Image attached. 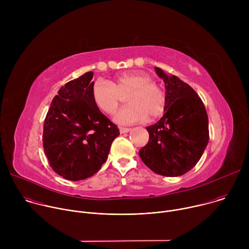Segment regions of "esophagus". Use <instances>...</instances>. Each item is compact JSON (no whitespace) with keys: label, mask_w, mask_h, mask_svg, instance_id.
<instances>
[{"label":"esophagus","mask_w":249,"mask_h":249,"mask_svg":"<svg viewBox=\"0 0 249 249\" xmlns=\"http://www.w3.org/2000/svg\"><path fill=\"white\" fill-rule=\"evenodd\" d=\"M119 130H120V133L121 134H124V133H128L131 129L130 128H124V127H120L119 128Z\"/></svg>","instance_id":"34e87169"}]
</instances>
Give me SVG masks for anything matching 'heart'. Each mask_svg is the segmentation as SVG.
I'll use <instances>...</instances> for the list:
<instances>
[{
  "mask_svg": "<svg viewBox=\"0 0 249 249\" xmlns=\"http://www.w3.org/2000/svg\"><path fill=\"white\" fill-rule=\"evenodd\" d=\"M128 94L126 107L114 116L115 122L130 125L160 117L165 110L166 95L163 89L144 73H124L110 83L97 81L91 88V97L97 107L107 114H113L123 96Z\"/></svg>",
  "mask_w": 249,
  "mask_h": 249,
  "instance_id": "obj_1",
  "label": "heart"
}]
</instances>
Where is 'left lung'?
<instances>
[{"instance_id": "8db88e82", "label": "left lung", "mask_w": 249, "mask_h": 249, "mask_svg": "<svg viewBox=\"0 0 249 249\" xmlns=\"http://www.w3.org/2000/svg\"><path fill=\"white\" fill-rule=\"evenodd\" d=\"M155 70L164 82L166 106L159 122L147 127L150 139L139 156L160 175L180 176L196 165L208 145V115L203 101L188 84L166 75L160 68Z\"/></svg>"}]
</instances>
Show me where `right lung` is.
<instances>
[{"mask_svg":"<svg viewBox=\"0 0 249 249\" xmlns=\"http://www.w3.org/2000/svg\"><path fill=\"white\" fill-rule=\"evenodd\" d=\"M92 77L88 72L63 86L44 120L45 155L52 169L67 180H84L96 173L120 134L92 100Z\"/></svg>","mask_w":249,"mask_h":249,"instance_id":"add662e5","label":"right lung"}]
</instances>
